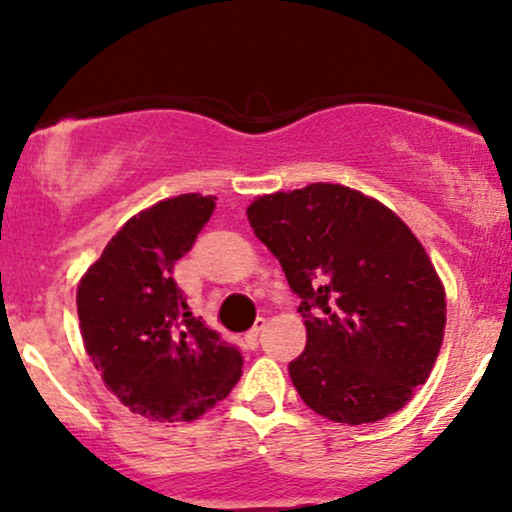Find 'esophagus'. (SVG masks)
Instances as JSON below:
<instances>
[{"instance_id":"34e87169","label":"esophagus","mask_w":512,"mask_h":512,"mask_svg":"<svg viewBox=\"0 0 512 512\" xmlns=\"http://www.w3.org/2000/svg\"><path fill=\"white\" fill-rule=\"evenodd\" d=\"M264 325H267V320H264V317H257V322L252 325V330L245 334V342H248L250 346H255L257 339H260V334L264 332Z\"/></svg>"}]
</instances>
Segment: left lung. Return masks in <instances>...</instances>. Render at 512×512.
<instances>
[{
  "label": "left lung",
  "mask_w": 512,
  "mask_h": 512,
  "mask_svg": "<svg viewBox=\"0 0 512 512\" xmlns=\"http://www.w3.org/2000/svg\"><path fill=\"white\" fill-rule=\"evenodd\" d=\"M255 236L301 298L308 342L289 373L315 414L361 426L424 385L445 330V291L395 211L344 185L257 197Z\"/></svg>",
  "instance_id": "8db88e82"
}]
</instances>
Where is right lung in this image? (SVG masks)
<instances>
[{"label":"right lung","instance_id":"add662e5","mask_svg":"<svg viewBox=\"0 0 512 512\" xmlns=\"http://www.w3.org/2000/svg\"><path fill=\"white\" fill-rule=\"evenodd\" d=\"M216 197L180 195L132 216L76 289L86 354L134 414L192 421L228 397L243 356L187 310L173 267L192 250Z\"/></svg>","mask_w":512,"mask_h":512}]
</instances>
